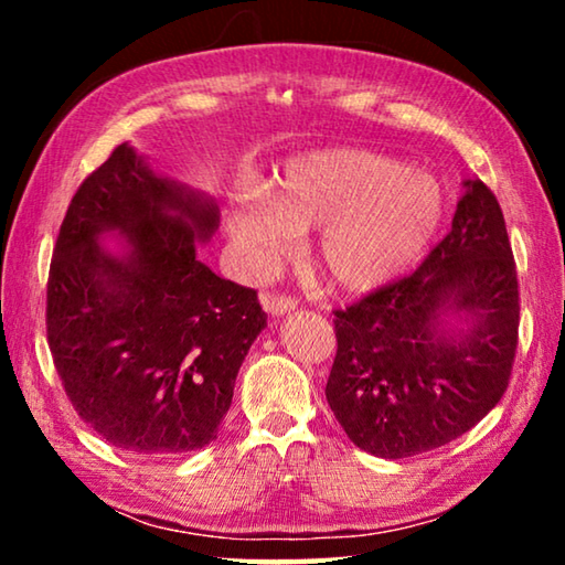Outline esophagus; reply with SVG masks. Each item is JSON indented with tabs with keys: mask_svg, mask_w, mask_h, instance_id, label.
Returning <instances> with one entry per match:
<instances>
[{
	"mask_svg": "<svg viewBox=\"0 0 565 565\" xmlns=\"http://www.w3.org/2000/svg\"><path fill=\"white\" fill-rule=\"evenodd\" d=\"M262 303H264V309L271 313V317H284V313H289L296 309V306H299L296 303V299H291V296H276V294H264Z\"/></svg>",
	"mask_w": 565,
	"mask_h": 565,
	"instance_id": "1",
	"label": "esophagus"
}]
</instances>
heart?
<instances>
[{
  "mask_svg": "<svg viewBox=\"0 0 565 565\" xmlns=\"http://www.w3.org/2000/svg\"><path fill=\"white\" fill-rule=\"evenodd\" d=\"M446 196L434 174L366 149H327L294 159L266 196L226 214L234 244L271 266L319 228L313 269L333 291L366 294L406 274L438 234Z\"/></svg>",
  "mask_w": 565,
  "mask_h": 565,
  "instance_id": "1",
  "label": "heart"
}]
</instances>
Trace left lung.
<instances>
[{
	"instance_id": "1",
	"label": "left lung",
	"mask_w": 565,
	"mask_h": 565,
	"mask_svg": "<svg viewBox=\"0 0 565 565\" xmlns=\"http://www.w3.org/2000/svg\"><path fill=\"white\" fill-rule=\"evenodd\" d=\"M519 311L501 206L481 179H466L451 232L428 259L333 311V416L361 451L381 458L463 436L509 386Z\"/></svg>"
}]
</instances>
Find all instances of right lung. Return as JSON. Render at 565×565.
<instances>
[{
  "label": "right lung",
  "instance_id": "1",
  "mask_svg": "<svg viewBox=\"0 0 565 565\" xmlns=\"http://www.w3.org/2000/svg\"><path fill=\"white\" fill-rule=\"evenodd\" d=\"M216 228L212 196L157 174L129 145L66 209L46 339L74 411L121 451L167 458L212 444L266 327L256 291L199 256Z\"/></svg>",
  "mask_w": 565,
  "mask_h": 565
}]
</instances>
